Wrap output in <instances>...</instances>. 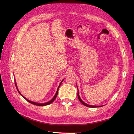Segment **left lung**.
<instances>
[{"label": "left lung", "instance_id": "obj_1", "mask_svg": "<svg viewBox=\"0 0 134 134\" xmlns=\"http://www.w3.org/2000/svg\"><path fill=\"white\" fill-rule=\"evenodd\" d=\"M78 99L79 100V101L81 102V103H82L83 105H85V106L87 107H88V108H98V107H103V106H93V105H88L87 104H86L85 103H84L81 99V98L79 96V92L78 91Z\"/></svg>", "mask_w": 134, "mask_h": 134}]
</instances>
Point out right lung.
I'll list each match as a JSON object with an SVG mask.
<instances>
[{
	"instance_id": "obj_1",
	"label": "right lung",
	"mask_w": 134,
	"mask_h": 134,
	"mask_svg": "<svg viewBox=\"0 0 134 134\" xmlns=\"http://www.w3.org/2000/svg\"><path fill=\"white\" fill-rule=\"evenodd\" d=\"M63 81V80H62V81L61 82V83H60V84L59 85V87H58V90H57V91H56V94H55V95L54 96V97H53V99L51 100H50L49 102H47V103H35V102H31V101H30V100H29L28 99H27L26 98H25L23 96H22V94H21V93L19 92V91H18V88H17V91H18V92H19V93L22 96H23V98H24L25 99L29 102V103H31V104H34V105H37V106H46V105H49V104H51L52 103H53L54 101V100L55 99V98H56V97H57V96H58V90H59V87H60V85H61V83L62 82V81ZM15 85H16V87H17V84H16V81H15Z\"/></svg>"
}]
</instances>
